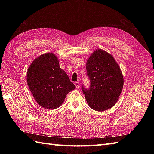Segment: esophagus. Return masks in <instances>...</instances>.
Returning <instances> with one entry per match:
<instances>
[{
	"label": "esophagus",
	"instance_id": "esophagus-1",
	"mask_svg": "<svg viewBox=\"0 0 154 154\" xmlns=\"http://www.w3.org/2000/svg\"><path fill=\"white\" fill-rule=\"evenodd\" d=\"M74 85H76L77 88H80V83H79V82H74Z\"/></svg>",
	"mask_w": 154,
	"mask_h": 154
}]
</instances>
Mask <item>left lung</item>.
<instances>
[{
    "mask_svg": "<svg viewBox=\"0 0 154 154\" xmlns=\"http://www.w3.org/2000/svg\"><path fill=\"white\" fill-rule=\"evenodd\" d=\"M87 75L90 80L88 88L82 89L88 105L96 111H104L117 102L123 87V77L120 67L112 56L97 49L88 59Z\"/></svg>",
    "mask_w": 154,
    "mask_h": 154,
    "instance_id": "8db88e82",
    "label": "left lung"
}]
</instances>
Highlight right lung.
Returning <instances> with one entry per match:
<instances>
[{
    "label": "right lung",
    "mask_w": 154,
    "mask_h": 154,
    "mask_svg": "<svg viewBox=\"0 0 154 154\" xmlns=\"http://www.w3.org/2000/svg\"><path fill=\"white\" fill-rule=\"evenodd\" d=\"M27 82L35 100L41 106L55 109L76 86L60 67L53 53L40 55L32 62L27 72Z\"/></svg>",
    "instance_id": "1"
}]
</instances>
